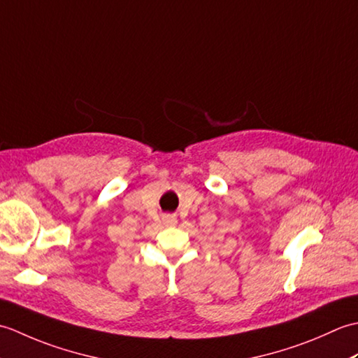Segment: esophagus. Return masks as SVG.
<instances>
[{"mask_svg":"<svg viewBox=\"0 0 358 358\" xmlns=\"http://www.w3.org/2000/svg\"><path fill=\"white\" fill-rule=\"evenodd\" d=\"M163 223L167 224V226L177 224V217H175V214H164L163 215Z\"/></svg>","mask_w":358,"mask_h":358,"instance_id":"1","label":"esophagus"}]
</instances>
